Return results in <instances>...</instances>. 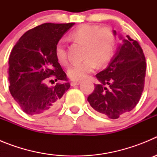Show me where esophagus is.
Masks as SVG:
<instances>
[{
  "label": "esophagus",
  "mask_w": 157,
  "mask_h": 157,
  "mask_svg": "<svg viewBox=\"0 0 157 157\" xmlns=\"http://www.w3.org/2000/svg\"><path fill=\"white\" fill-rule=\"evenodd\" d=\"M81 82L80 81H72L71 82V86H77V85H79Z\"/></svg>",
  "instance_id": "esophagus-1"
}]
</instances>
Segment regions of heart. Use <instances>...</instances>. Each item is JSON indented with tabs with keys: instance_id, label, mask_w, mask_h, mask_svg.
I'll return each instance as SVG.
<instances>
[{
	"instance_id": "heart-1",
	"label": "heart",
	"mask_w": 157,
	"mask_h": 157,
	"mask_svg": "<svg viewBox=\"0 0 157 157\" xmlns=\"http://www.w3.org/2000/svg\"><path fill=\"white\" fill-rule=\"evenodd\" d=\"M73 38L86 44L82 61L72 63L67 69V75L73 80L86 77L98 65H105L110 60L114 52L115 36L109 28H102L96 25L84 24L72 32ZM56 55L59 63L67 64L68 56L65 40L60 39L56 46Z\"/></svg>"
}]
</instances>
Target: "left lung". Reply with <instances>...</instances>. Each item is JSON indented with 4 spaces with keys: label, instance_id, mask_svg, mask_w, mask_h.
<instances>
[{
    "label": "left lung",
    "instance_id": "8db88e82",
    "mask_svg": "<svg viewBox=\"0 0 157 157\" xmlns=\"http://www.w3.org/2000/svg\"><path fill=\"white\" fill-rule=\"evenodd\" d=\"M114 36L116 31L113 30ZM105 70L96 75L99 82L87 101L93 109L110 119H118L138 103L145 85L146 63L142 48L128 35Z\"/></svg>",
    "mask_w": 157,
    "mask_h": 157
}]
</instances>
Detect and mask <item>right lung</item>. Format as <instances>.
<instances>
[{"label":"right lung","instance_id":"obj_1","mask_svg":"<svg viewBox=\"0 0 157 157\" xmlns=\"http://www.w3.org/2000/svg\"><path fill=\"white\" fill-rule=\"evenodd\" d=\"M75 24L43 23L26 32L12 48L8 60L9 90L27 114L43 116L56 111L70 88L58 62L56 46ZM52 75L60 82L48 87L46 82Z\"/></svg>","mask_w":157,"mask_h":157}]
</instances>
